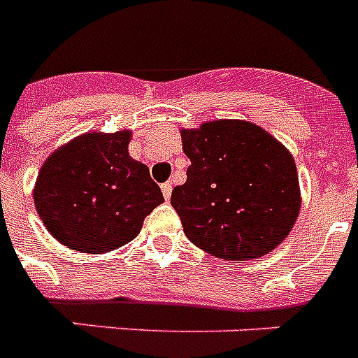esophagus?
I'll return each mask as SVG.
<instances>
[{
  "instance_id": "34e87169",
  "label": "esophagus",
  "mask_w": 358,
  "mask_h": 358,
  "mask_svg": "<svg viewBox=\"0 0 358 358\" xmlns=\"http://www.w3.org/2000/svg\"><path fill=\"white\" fill-rule=\"evenodd\" d=\"M162 193H164L165 199L169 200L171 193H173V184H171V182H165V184H162Z\"/></svg>"
}]
</instances>
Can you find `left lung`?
Segmentation results:
<instances>
[{"label": "left lung", "mask_w": 358, "mask_h": 358, "mask_svg": "<svg viewBox=\"0 0 358 358\" xmlns=\"http://www.w3.org/2000/svg\"><path fill=\"white\" fill-rule=\"evenodd\" d=\"M191 165L173 189L187 239L222 259H255L289 235L300 213L294 159L248 121H211L182 130Z\"/></svg>", "instance_id": "1"}]
</instances>
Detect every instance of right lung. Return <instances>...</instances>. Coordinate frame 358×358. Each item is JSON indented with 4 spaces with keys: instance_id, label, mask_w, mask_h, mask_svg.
Instances as JSON below:
<instances>
[{
    "instance_id": "add662e5",
    "label": "right lung",
    "mask_w": 358,
    "mask_h": 358,
    "mask_svg": "<svg viewBox=\"0 0 358 358\" xmlns=\"http://www.w3.org/2000/svg\"><path fill=\"white\" fill-rule=\"evenodd\" d=\"M129 130L84 134L48 158L34 206L55 239L84 254L127 245L164 202L147 165L129 156Z\"/></svg>"
}]
</instances>
